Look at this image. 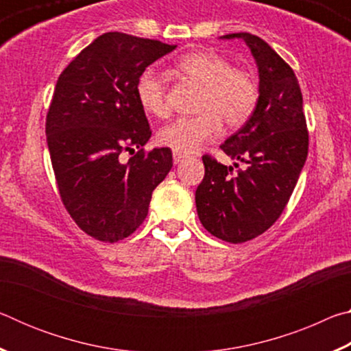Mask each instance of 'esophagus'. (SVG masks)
Returning a JSON list of instances; mask_svg holds the SVG:
<instances>
[{
	"instance_id": "34e87169",
	"label": "esophagus",
	"mask_w": 351,
	"mask_h": 351,
	"mask_svg": "<svg viewBox=\"0 0 351 351\" xmlns=\"http://www.w3.org/2000/svg\"><path fill=\"white\" fill-rule=\"evenodd\" d=\"M184 158H186V154H184V153L173 152V162H175V164H180Z\"/></svg>"
}]
</instances>
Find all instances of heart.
Wrapping results in <instances>:
<instances>
[{
	"label": "heart",
	"mask_w": 351,
	"mask_h": 351,
	"mask_svg": "<svg viewBox=\"0 0 351 351\" xmlns=\"http://www.w3.org/2000/svg\"><path fill=\"white\" fill-rule=\"evenodd\" d=\"M173 73L203 86L195 116H184L164 125L158 133L162 145L180 153L197 152L204 142L228 128H240L252 117L258 105L260 90L255 77L246 69L212 51H192L178 58ZM136 97L147 114L164 117L169 112L164 77L145 68L136 82Z\"/></svg>",
	"instance_id": "b5f03b06"
}]
</instances>
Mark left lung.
<instances>
[{
    "label": "left lung",
    "instance_id": "obj_1",
    "mask_svg": "<svg viewBox=\"0 0 351 351\" xmlns=\"http://www.w3.org/2000/svg\"><path fill=\"white\" fill-rule=\"evenodd\" d=\"M258 68L260 99L252 117L221 144L246 169L234 172L204 154V178L195 193L201 224L228 243H245L268 230L287 207L308 156L304 100L294 71L257 35L239 32ZM239 168V164H234Z\"/></svg>",
    "mask_w": 351,
    "mask_h": 351
}]
</instances>
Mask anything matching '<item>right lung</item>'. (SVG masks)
Masks as SVG:
<instances>
[{"label": "right lung", "mask_w": 351, "mask_h": 351, "mask_svg": "<svg viewBox=\"0 0 351 351\" xmlns=\"http://www.w3.org/2000/svg\"><path fill=\"white\" fill-rule=\"evenodd\" d=\"M176 45L106 32L86 46L57 80L46 141L60 193L75 224L114 243L144 223L152 193L173 165L167 147L144 152L152 130L136 97L148 64ZM138 148L122 163L118 154Z\"/></svg>", "instance_id": "obj_1"}]
</instances>
